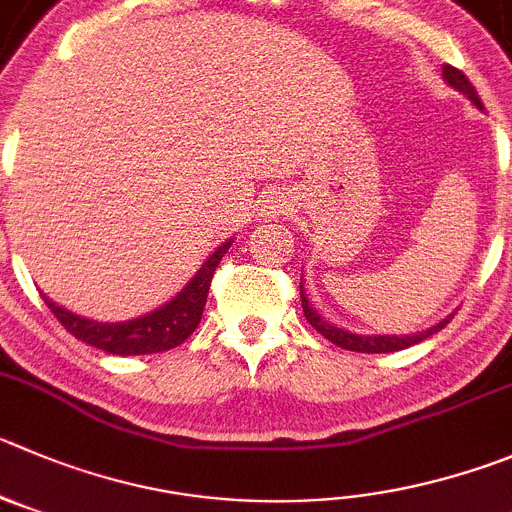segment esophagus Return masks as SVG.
<instances>
[{
    "label": "esophagus",
    "instance_id": "esophagus-1",
    "mask_svg": "<svg viewBox=\"0 0 512 512\" xmlns=\"http://www.w3.org/2000/svg\"><path fill=\"white\" fill-rule=\"evenodd\" d=\"M283 209H285V199H278V197L265 199V204H262V214H265V217H278Z\"/></svg>",
    "mask_w": 512,
    "mask_h": 512
}]
</instances>
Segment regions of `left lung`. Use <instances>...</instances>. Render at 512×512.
<instances>
[{"label":"left lung","instance_id":"left-lung-1","mask_svg":"<svg viewBox=\"0 0 512 512\" xmlns=\"http://www.w3.org/2000/svg\"><path fill=\"white\" fill-rule=\"evenodd\" d=\"M442 75H444V80L452 85V88L460 90L462 95H467V98L472 100V105H477V108L482 111L480 95H477V90L472 88V83L467 80V75L462 73V70L452 68V65H444ZM300 300H303L305 318H308V323L315 328V331L321 333V336H326L331 343H336V346L346 348V351H356V353H394V351H401V348H409V346H414V343L424 341V338L434 336V333L442 331V328L452 321V315H450V318L439 321L437 326L427 328V331H422V333H412V336H358V333L343 331V328L331 326L328 321H323L321 315H318V310L310 308V300L305 298L303 283H300Z\"/></svg>","mask_w":512,"mask_h":512}]
</instances>
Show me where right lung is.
<instances>
[{"instance_id": "add662e5", "label": "right lung", "mask_w": 512, "mask_h": 512, "mask_svg": "<svg viewBox=\"0 0 512 512\" xmlns=\"http://www.w3.org/2000/svg\"><path fill=\"white\" fill-rule=\"evenodd\" d=\"M229 245H232V240L217 247L209 255V260L199 267L197 275L191 278V283H186V288L176 298H171L169 303L161 305L154 313H146L141 318H133V321L98 323L60 308L50 298H45V303L65 331L73 333L78 341L100 348L105 353L146 356V353L169 351V348L181 346L191 333L197 331L204 305H207V293L209 285H212L214 270H217L219 260L227 255Z\"/></svg>"}]
</instances>
